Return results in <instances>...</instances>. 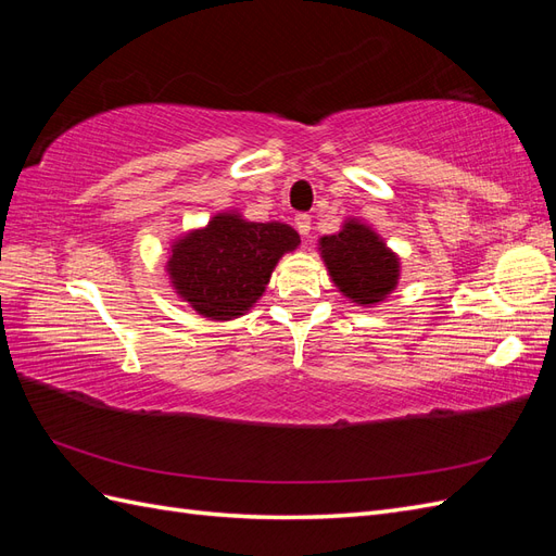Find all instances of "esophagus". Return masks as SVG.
<instances>
[{"label":"esophagus","mask_w":556,"mask_h":556,"mask_svg":"<svg viewBox=\"0 0 556 556\" xmlns=\"http://www.w3.org/2000/svg\"><path fill=\"white\" fill-rule=\"evenodd\" d=\"M294 225H296L301 237H308V233H311V215H306V213L296 215V217H294Z\"/></svg>","instance_id":"obj_1"}]
</instances>
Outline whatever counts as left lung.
I'll return each mask as SVG.
<instances>
[{"label": "left lung", "instance_id": "left-lung-1", "mask_svg": "<svg viewBox=\"0 0 556 556\" xmlns=\"http://www.w3.org/2000/svg\"><path fill=\"white\" fill-rule=\"evenodd\" d=\"M331 282L352 304L374 308L390 296L401 276V262L380 233L357 217H348L341 231L317 241Z\"/></svg>", "mask_w": 556, "mask_h": 556}]
</instances>
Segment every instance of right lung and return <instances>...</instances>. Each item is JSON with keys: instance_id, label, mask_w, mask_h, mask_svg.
I'll return each instance as SVG.
<instances>
[{"instance_id": "obj_1", "label": "right lung", "mask_w": 556, "mask_h": 556, "mask_svg": "<svg viewBox=\"0 0 556 556\" xmlns=\"http://www.w3.org/2000/svg\"><path fill=\"white\" fill-rule=\"evenodd\" d=\"M299 243V233L285 223H250L239 211L217 213L206 227L172 243L166 274L185 304L201 317L227 323L257 304L278 260Z\"/></svg>"}]
</instances>
